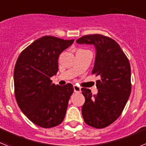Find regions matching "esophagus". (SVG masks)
I'll return each mask as SVG.
<instances>
[{"mask_svg":"<svg viewBox=\"0 0 146 146\" xmlns=\"http://www.w3.org/2000/svg\"><path fill=\"white\" fill-rule=\"evenodd\" d=\"M74 91L75 93H80L81 92V88L78 86H74Z\"/></svg>","mask_w":146,"mask_h":146,"instance_id":"34e87169","label":"esophagus"}]
</instances>
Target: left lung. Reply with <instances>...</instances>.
I'll return each instance as SVG.
<instances>
[{
    "mask_svg": "<svg viewBox=\"0 0 146 146\" xmlns=\"http://www.w3.org/2000/svg\"><path fill=\"white\" fill-rule=\"evenodd\" d=\"M80 44H93L96 58L92 74L98 93L81 89L86 101L82 107L84 121L94 128L102 129L118 119L131 94V67L128 58L115 40L103 35H86L76 41Z\"/></svg>",
    "mask_w": 146,
    "mask_h": 146,
    "instance_id": "8db88e82",
    "label": "left lung"
}]
</instances>
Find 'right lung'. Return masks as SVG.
<instances>
[{
	"instance_id": "1",
	"label": "right lung",
	"mask_w": 146,
	"mask_h": 146,
	"mask_svg": "<svg viewBox=\"0 0 146 146\" xmlns=\"http://www.w3.org/2000/svg\"><path fill=\"white\" fill-rule=\"evenodd\" d=\"M74 41L45 36L26 47L17 60L14 71L17 102L37 126L51 128L65 118L74 88L71 83L55 86L50 77L58 71L60 54Z\"/></svg>"
}]
</instances>
